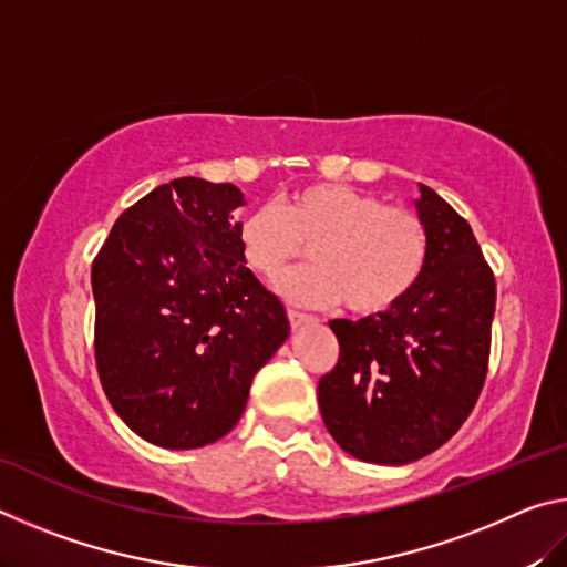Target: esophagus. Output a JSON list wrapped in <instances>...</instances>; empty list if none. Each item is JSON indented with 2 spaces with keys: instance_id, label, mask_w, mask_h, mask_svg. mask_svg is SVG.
I'll return each instance as SVG.
<instances>
[{
  "instance_id": "obj_1",
  "label": "esophagus",
  "mask_w": 567,
  "mask_h": 567,
  "mask_svg": "<svg viewBox=\"0 0 567 567\" xmlns=\"http://www.w3.org/2000/svg\"><path fill=\"white\" fill-rule=\"evenodd\" d=\"M287 318H290V324H292V328H302V324H310V322H315L312 315L300 312V310H287Z\"/></svg>"
}]
</instances>
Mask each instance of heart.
Segmentation results:
<instances>
[{
  "label": "heart",
  "mask_w": 567,
  "mask_h": 567,
  "mask_svg": "<svg viewBox=\"0 0 567 567\" xmlns=\"http://www.w3.org/2000/svg\"><path fill=\"white\" fill-rule=\"evenodd\" d=\"M235 237L243 262L262 280H277L310 247L315 265L282 277L280 292L315 307L344 300L362 318L405 300L430 257V235L417 213L332 182L297 187L280 207L243 215Z\"/></svg>",
  "instance_id": "b5f03b06"
}]
</instances>
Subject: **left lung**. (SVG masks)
<instances>
[{
	"instance_id": "obj_1",
	"label": "left lung",
	"mask_w": 567,
	"mask_h": 567,
	"mask_svg": "<svg viewBox=\"0 0 567 567\" xmlns=\"http://www.w3.org/2000/svg\"><path fill=\"white\" fill-rule=\"evenodd\" d=\"M430 257L398 307L332 320L338 364L318 382L324 427L344 453L405 465L453 437L473 412L491 360L495 275L473 229L420 185Z\"/></svg>"
}]
</instances>
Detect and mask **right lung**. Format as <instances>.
I'll return each instance as SVG.
<instances>
[{"instance_id":"add662e5","label":"right lung","mask_w":567,"mask_h":567,"mask_svg":"<svg viewBox=\"0 0 567 567\" xmlns=\"http://www.w3.org/2000/svg\"><path fill=\"white\" fill-rule=\"evenodd\" d=\"M229 182L179 177L124 209L92 262L94 360L132 433L169 450L215 443L245 412L287 312L239 255Z\"/></svg>"}]
</instances>
